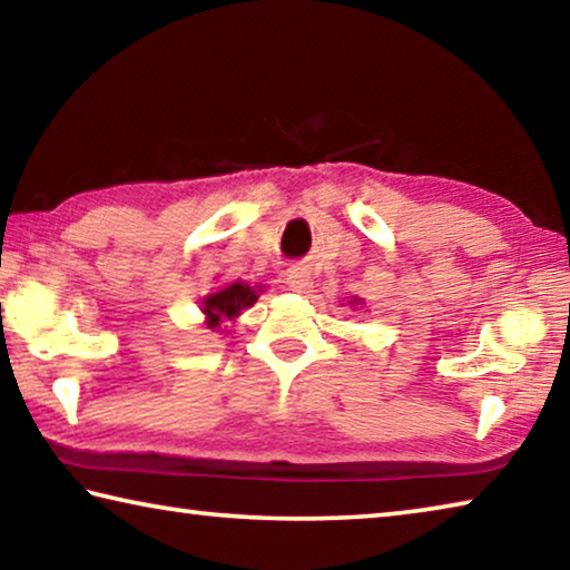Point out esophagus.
Here are the masks:
<instances>
[{"instance_id":"esophagus-1","label":"esophagus","mask_w":570,"mask_h":570,"mask_svg":"<svg viewBox=\"0 0 570 570\" xmlns=\"http://www.w3.org/2000/svg\"><path fill=\"white\" fill-rule=\"evenodd\" d=\"M286 278H288V286H292L294 292H308V288H312V274H308L304 266L288 268Z\"/></svg>"}]
</instances>
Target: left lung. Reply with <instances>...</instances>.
<instances>
[{"label":"left lung","mask_w":570,"mask_h":570,"mask_svg":"<svg viewBox=\"0 0 570 570\" xmlns=\"http://www.w3.org/2000/svg\"><path fill=\"white\" fill-rule=\"evenodd\" d=\"M356 302H360V298H356Z\"/></svg>","instance_id":"obj_1"}]
</instances>
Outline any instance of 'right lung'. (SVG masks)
Listing matches in <instances>:
<instances>
[{
  "label": "right lung",
  "mask_w": 570,
  "mask_h": 570,
  "mask_svg": "<svg viewBox=\"0 0 570 570\" xmlns=\"http://www.w3.org/2000/svg\"><path fill=\"white\" fill-rule=\"evenodd\" d=\"M262 292V288H258ZM256 288L248 286L246 282H234L224 288H218L216 294H208L204 298V314L208 330H218L224 322L236 320L244 308L256 304Z\"/></svg>",
  "instance_id": "right-lung-1"
}]
</instances>
